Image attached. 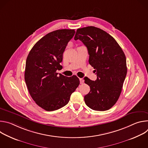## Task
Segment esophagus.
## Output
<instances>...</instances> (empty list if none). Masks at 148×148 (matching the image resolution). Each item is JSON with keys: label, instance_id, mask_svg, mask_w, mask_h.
Wrapping results in <instances>:
<instances>
[{"label": "esophagus", "instance_id": "esophagus-1", "mask_svg": "<svg viewBox=\"0 0 148 148\" xmlns=\"http://www.w3.org/2000/svg\"><path fill=\"white\" fill-rule=\"evenodd\" d=\"M79 81H80V84H83L84 82V81L82 78H79Z\"/></svg>", "mask_w": 148, "mask_h": 148}]
</instances>
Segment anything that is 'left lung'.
<instances>
[{
    "label": "left lung",
    "instance_id": "1",
    "mask_svg": "<svg viewBox=\"0 0 148 148\" xmlns=\"http://www.w3.org/2000/svg\"><path fill=\"white\" fill-rule=\"evenodd\" d=\"M74 40H81L87 47L89 63L97 76L95 81L85 79L90 91L84 101L93 110H108L115 104L122 91L127 73L125 55L110 34L94 26L78 29Z\"/></svg>",
    "mask_w": 148,
    "mask_h": 148
}]
</instances>
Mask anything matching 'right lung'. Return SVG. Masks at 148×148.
I'll list each match as a JSON object with an SVG mask.
<instances>
[{
    "label": "right lung",
    "instance_id": "1",
    "mask_svg": "<svg viewBox=\"0 0 148 148\" xmlns=\"http://www.w3.org/2000/svg\"><path fill=\"white\" fill-rule=\"evenodd\" d=\"M75 33L74 29H61L48 33L34 45L27 57L25 79L29 92L38 106L47 111L65 106L79 84L76 75L67 77L56 73Z\"/></svg>",
    "mask_w": 148,
    "mask_h": 148
}]
</instances>
